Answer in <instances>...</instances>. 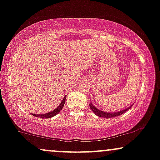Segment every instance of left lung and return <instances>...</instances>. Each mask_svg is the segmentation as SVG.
<instances>
[{
  "instance_id": "obj_1",
  "label": "left lung",
  "mask_w": 160,
  "mask_h": 160,
  "mask_svg": "<svg viewBox=\"0 0 160 160\" xmlns=\"http://www.w3.org/2000/svg\"><path fill=\"white\" fill-rule=\"evenodd\" d=\"M131 106H132L128 107V108H125V109L122 110V111H119L117 112H106L104 111H102V110H100L98 108H96L93 104H92V102L89 103V107H90V108L92 109V111L93 112V113L96 114L97 116L101 117V118H115V117L119 116V115H122V114L124 113V112H127L128 110H129L130 108H131Z\"/></svg>"
}]
</instances>
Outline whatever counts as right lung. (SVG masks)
I'll use <instances>...</instances> for the list:
<instances>
[{"label": "right lung", "instance_id": "1", "mask_svg": "<svg viewBox=\"0 0 160 160\" xmlns=\"http://www.w3.org/2000/svg\"><path fill=\"white\" fill-rule=\"evenodd\" d=\"M65 99H66V96H64V99L61 100V102L60 103V105H59V106H58L54 111H52L46 114H42H42H39V115H34V114H33V115H34L35 117L40 118H50L53 117L54 115H57V114H58L59 112H61V110H62L63 107L64 106V102H65Z\"/></svg>", "mask_w": 160, "mask_h": 160}]
</instances>
